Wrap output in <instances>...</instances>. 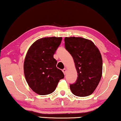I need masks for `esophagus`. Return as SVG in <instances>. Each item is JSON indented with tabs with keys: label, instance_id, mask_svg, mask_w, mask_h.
Wrapping results in <instances>:
<instances>
[{
	"label": "esophagus",
	"instance_id": "34e87169",
	"mask_svg": "<svg viewBox=\"0 0 121 121\" xmlns=\"http://www.w3.org/2000/svg\"><path fill=\"white\" fill-rule=\"evenodd\" d=\"M62 72H63L64 74L65 75V74H66V69H64L63 70H62Z\"/></svg>",
	"mask_w": 121,
	"mask_h": 121
}]
</instances>
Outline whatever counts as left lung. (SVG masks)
Listing matches in <instances>:
<instances>
[{
  "label": "left lung",
  "instance_id": "obj_1",
  "mask_svg": "<svg viewBox=\"0 0 121 121\" xmlns=\"http://www.w3.org/2000/svg\"><path fill=\"white\" fill-rule=\"evenodd\" d=\"M65 49L72 55L78 78L70 84L71 91L79 97L89 96L102 77L103 60L100 51L91 40L81 37H65Z\"/></svg>",
  "mask_w": 121,
  "mask_h": 121
}]
</instances>
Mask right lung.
Returning a JSON list of instances; mask_svg holds the SVG:
<instances>
[{"instance_id": "right-lung-1", "label": "right lung", "mask_w": 121, "mask_h": 121, "mask_svg": "<svg viewBox=\"0 0 121 121\" xmlns=\"http://www.w3.org/2000/svg\"><path fill=\"white\" fill-rule=\"evenodd\" d=\"M62 40L61 37L40 38L30 47L24 61L26 82L34 92L40 95L51 94L64 74L56 67L53 58Z\"/></svg>"}]
</instances>
